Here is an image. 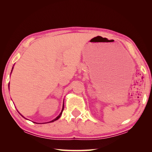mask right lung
Returning a JSON list of instances; mask_svg holds the SVG:
<instances>
[{"instance_id":"right-lung-1","label":"right lung","mask_w":152,"mask_h":152,"mask_svg":"<svg viewBox=\"0 0 152 152\" xmlns=\"http://www.w3.org/2000/svg\"><path fill=\"white\" fill-rule=\"evenodd\" d=\"M12 69H13V67H12ZM63 109H64V104H63V109H62V111H61V112L60 113V114H59V115H58L57 117V118H56L55 119H53V120H52V121H50V122H53V121H56V120H57V119H58V118H60V117H61V114H62V112H63ZM23 116V115H22Z\"/></svg>"}]
</instances>
